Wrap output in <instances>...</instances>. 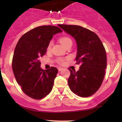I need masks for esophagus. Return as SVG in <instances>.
Instances as JSON below:
<instances>
[{
  "label": "esophagus",
  "instance_id": "esophagus-1",
  "mask_svg": "<svg viewBox=\"0 0 122 122\" xmlns=\"http://www.w3.org/2000/svg\"><path fill=\"white\" fill-rule=\"evenodd\" d=\"M58 70L59 71H61V70H63V68H61V67H58Z\"/></svg>",
  "mask_w": 122,
  "mask_h": 122
}]
</instances>
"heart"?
<instances>
[{"label": "heart", "instance_id": "b5f03b06", "mask_svg": "<svg viewBox=\"0 0 122 122\" xmlns=\"http://www.w3.org/2000/svg\"><path fill=\"white\" fill-rule=\"evenodd\" d=\"M60 42L64 46H66V45L67 44L70 42H72L71 41V39H70V38L67 37V36H63V37H61L60 39ZM52 42H50L49 43L47 47V51H50L51 49V47H52ZM65 61H66V59L64 58H58L57 60V62H58L60 64L63 65L65 63Z\"/></svg>", "mask_w": 122, "mask_h": 122}]
</instances>
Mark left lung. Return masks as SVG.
Wrapping results in <instances>:
<instances>
[{
  "instance_id": "1",
  "label": "left lung",
  "mask_w": 122,
  "mask_h": 122,
  "mask_svg": "<svg viewBox=\"0 0 122 122\" xmlns=\"http://www.w3.org/2000/svg\"><path fill=\"white\" fill-rule=\"evenodd\" d=\"M76 41V60L81 64L78 71L71 70L68 79L70 90L82 97L91 96L100 87L104 79L107 58L105 48L93 31L78 25H58Z\"/></svg>"
}]
</instances>
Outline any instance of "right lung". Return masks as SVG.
<instances>
[{"mask_svg":"<svg viewBox=\"0 0 122 122\" xmlns=\"http://www.w3.org/2000/svg\"><path fill=\"white\" fill-rule=\"evenodd\" d=\"M62 32L55 26H41L25 33L17 43L12 70L22 90L32 99H43L52 90L58 71L53 67L48 70L42 69L39 58L46 54L53 35Z\"/></svg>","mask_w":122,"mask_h":122,"instance_id":"add662e5","label":"right lung"}]
</instances>
